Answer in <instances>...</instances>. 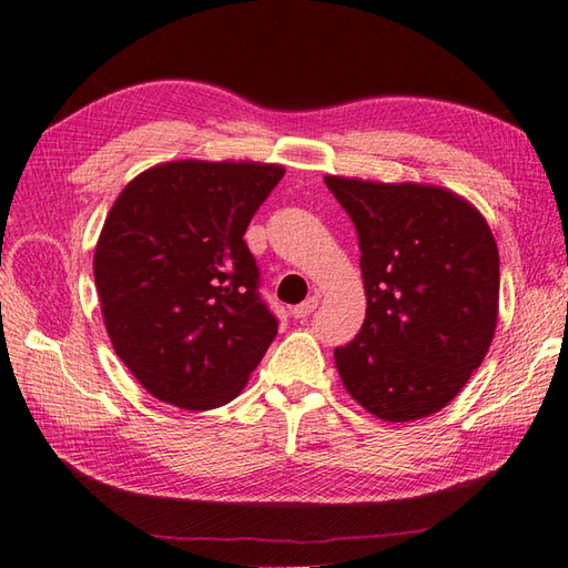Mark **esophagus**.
<instances>
[{"label":"esophagus","mask_w":568,"mask_h":568,"mask_svg":"<svg viewBox=\"0 0 568 568\" xmlns=\"http://www.w3.org/2000/svg\"><path fill=\"white\" fill-rule=\"evenodd\" d=\"M315 308H317V296H311V298H305L303 303L294 305V311H291V315H294L296 320H305Z\"/></svg>","instance_id":"1"}]
</instances>
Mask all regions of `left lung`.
<instances>
[{
    "mask_svg": "<svg viewBox=\"0 0 568 568\" xmlns=\"http://www.w3.org/2000/svg\"><path fill=\"white\" fill-rule=\"evenodd\" d=\"M358 232L365 322L334 348L346 392L375 418L447 406L480 367L499 313V253L483 214L425 183L325 176Z\"/></svg>",
    "mask_w": 568,
    "mask_h": 568,
    "instance_id": "1",
    "label": "left lung"
}]
</instances>
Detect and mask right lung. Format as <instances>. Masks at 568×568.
Listing matches in <instances>:
<instances>
[{
	"label": "right lung",
	"instance_id": "add662e5",
	"mask_svg": "<svg viewBox=\"0 0 568 568\" xmlns=\"http://www.w3.org/2000/svg\"><path fill=\"white\" fill-rule=\"evenodd\" d=\"M282 176V164L164 162L106 214L93 260L104 327L160 402L229 404L277 336L243 234Z\"/></svg>",
	"mask_w": 568,
	"mask_h": 568
}]
</instances>
